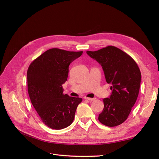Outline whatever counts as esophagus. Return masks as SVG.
<instances>
[{
  "label": "esophagus",
  "instance_id": "1",
  "mask_svg": "<svg viewBox=\"0 0 159 159\" xmlns=\"http://www.w3.org/2000/svg\"><path fill=\"white\" fill-rule=\"evenodd\" d=\"M84 98H85V100H91V101H93V100H95V98H89V97H85Z\"/></svg>",
  "mask_w": 159,
  "mask_h": 159
}]
</instances>
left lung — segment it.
<instances>
[{
    "instance_id": "1",
    "label": "left lung",
    "mask_w": 159,
    "mask_h": 159,
    "mask_svg": "<svg viewBox=\"0 0 159 159\" xmlns=\"http://www.w3.org/2000/svg\"><path fill=\"white\" fill-rule=\"evenodd\" d=\"M102 67L107 84H111L109 98L103 99L104 109L99 121L107 126H116L128 118L137 100L141 72L130 55L115 46H109L95 52L87 51Z\"/></svg>"
}]
</instances>
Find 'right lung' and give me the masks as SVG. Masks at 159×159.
<instances>
[{
  "mask_svg": "<svg viewBox=\"0 0 159 159\" xmlns=\"http://www.w3.org/2000/svg\"><path fill=\"white\" fill-rule=\"evenodd\" d=\"M83 52L52 48L30 63L27 70L28 93L34 109L48 127L60 130L70 125L81 98L63 94L68 67Z\"/></svg>",
  "mask_w": 159,
  "mask_h": 159,
  "instance_id": "obj_1",
  "label": "right lung"
}]
</instances>
